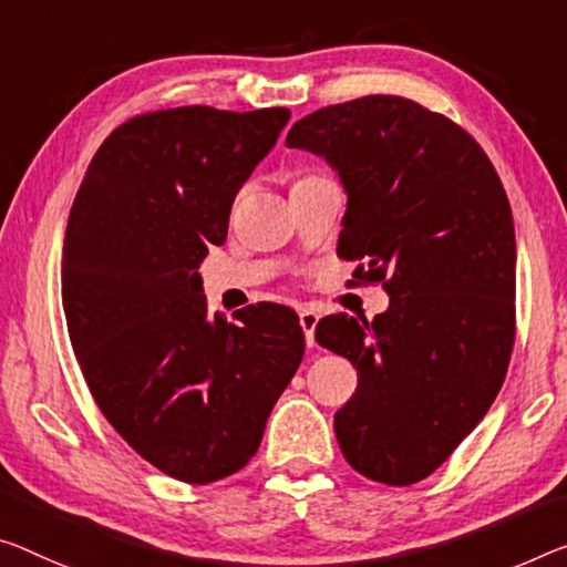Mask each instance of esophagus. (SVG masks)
<instances>
[{
  "label": "esophagus",
  "instance_id": "obj_1",
  "mask_svg": "<svg viewBox=\"0 0 567 567\" xmlns=\"http://www.w3.org/2000/svg\"><path fill=\"white\" fill-rule=\"evenodd\" d=\"M299 324L303 329V337H307V347H313V329H317V324H319V313L309 307L301 309Z\"/></svg>",
  "mask_w": 567,
  "mask_h": 567
}]
</instances>
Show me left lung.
Instances as JSON below:
<instances>
[{
  "instance_id": "1",
  "label": "left lung",
  "mask_w": 567,
  "mask_h": 567,
  "mask_svg": "<svg viewBox=\"0 0 567 567\" xmlns=\"http://www.w3.org/2000/svg\"><path fill=\"white\" fill-rule=\"evenodd\" d=\"M337 172V254L364 260L390 307L324 317L317 342L357 368L334 413L354 472L390 486L433 474L489 411L515 344L517 246L502 179L464 128L400 95L309 113L286 136Z\"/></svg>"
}]
</instances>
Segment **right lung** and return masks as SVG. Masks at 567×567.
Masks as SVG:
<instances>
[{
    "mask_svg": "<svg viewBox=\"0 0 567 567\" xmlns=\"http://www.w3.org/2000/svg\"><path fill=\"white\" fill-rule=\"evenodd\" d=\"M289 118L185 106L126 121L68 217L63 309L83 378L121 439L179 482L246 466L301 364L296 311L258 303L225 321L197 274Z\"/></svg>",
    "mask_w": 567,
    "mask_h": 567,
    "instance_id": "right-lung-1",
    "label": "right lung"
}]
</instances>
